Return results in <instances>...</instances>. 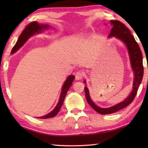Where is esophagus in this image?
Segmentation results:
<instances>
[{"instance_id":"obj_1","label":"esophagus","mask_w":148,"mask_h":148,"mask_svg":"<svg viewBox=\"0 0 148 148\" xmlns=\"http://www.w3.org/2000/svg\"><path fill=\"white\" fill-rule=\"evenodd\" d=\"M84 74L82 71L77 72L76 74V76H75L76 80H79V79H82L84 77Z\"/></svg>"}]
</instances>
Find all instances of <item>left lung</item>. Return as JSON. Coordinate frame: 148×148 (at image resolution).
Wrapping results in <instances>:
<instances>
[{
	"instance_id": "1",
	"label": "left lung",
	"mask_w": 148,
	"mask_h": 148,
	"mask_svg": "<svg viewBox=\"0 0 148 148\" xmlns=\"http://www.w3.org/2000/svg\"><path fill=\"white\" fill-rule=\"evenodd\" d=\"M110 22H111L112 28L108 36L116 37V38L119 39L120 40L123 42L126 45L127 48L128 49L132 69L134 72V77L132 90L130 95L127 97V98L120 103H118L114 106L107 108H102L97 106L92 101L87 87H85L86 97L88 104L95 111L103 115L114 113V112L124 108L131 104L136 97L139 86L143 78L144 74V66L143 61H142L143 59H142V51L138 44L135 40L134 36L131 34L130 30L123 23L117 20H111ZM84 83L86 84L85 80Z\"/></svg>"
}]
</instances>
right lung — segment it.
Returning <instances> with one entry per match:
<instances>
[{"label": "right lung", "mask_w": 148, "mask_h": 148, "mask_svg": "<svg viewBox=\"0 0 148 148\" xmlns=\"http://www.w3.org/2000/svg\"><path fill=\"white\" fill-rule=\"evenodd\" d=\"M50 26L49 25H44V24H39L38 22L33 21L30 23L28 25H27L26 28L23 30V31L22 32V33L20 35L18 40L16 42V44H15L13 48L12 49L11 53L13 54L15 52H16L20 47L23 46V44L25 43L27 40H28L30 37L33 36L34 34L36 33H40V32L44 31L45 29H49ZM75 78V76L74 75H70V76L67 77V79L63 84V86L62 87V91L61 92V96L59 98V101L57 103L56 107L53 110V111H51L48 114L45 115L44 116L42 117H38L36 118L40 119H48L51 118V117H53L58 114L60 109L62 106V104H63L64 100L66 95L67 93V91L69 89L70 87L71 86L72 84V82L74 81Z\"/></svg>", "instance_id": "right-lung-1"}]
</instances>
